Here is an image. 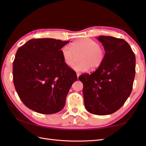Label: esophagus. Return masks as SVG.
<instances>
[{"label":"esophagus","instance_id":"34e87169","mask_svg":"<svg viewBox=\"0 0 146 146\" xmlns=\"http://www.w3.org/2000/svg\"><path fill=\"white\" fill-rule=\"evenodd\" d=\"M80 73H77V78H78V77H79V76H80Z\"/></svg>","mask_w":146,"mask_h":146}]
</instances>
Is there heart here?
I'll return each mask as SVG.
<instances>
[{"label": "heart", "mask_w": 146, "mask_h": 146, "mask_svg": "<svg viewBox=\"0 0 146 146\" xmlns=\"http://www.w3.org/2000/svg\"><path fill=\"white\" fill-rule=\"evenodd\" d=\"M72 48L64 46L61 48V52L64 63L70 67L82 55L81 62L76 64L73 69L78 72H87L91 68L96 69L103 63L105 57L104 50L100 47V44L90 38H83L75 41Z\"/></svg>", "instance_id": "heart-1"}]
</instances>
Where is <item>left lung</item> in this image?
Wrapping results in <instances>:
<instances>
[{
  "instance_id": "1",
  "label": "left lung",
  "mask_w": 146,
  "mask_h": 146,
  "mask_svg": "<svg viewBox=\"0 0 146 146\" xmlns=\"http://www.w3.org/2000/svg\"><path fill=\"white\" fill-rule=\"evenodd\" d=\"M105 54L103 63L95 72L82 74L84 103L88 111L104 116L112 114L130 96L135 76V55L123 39L99 36Z\"/></svg>"
}]
</instances>
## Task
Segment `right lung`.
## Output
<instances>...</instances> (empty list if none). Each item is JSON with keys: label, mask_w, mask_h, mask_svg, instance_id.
I'll return each instance as SVG.
<instances>
[{"label": "right lung", "mask_w": 146, "mask_h": 146, "mask_svg": "<svg viewBox=\"0 0 146 146\" xmlns=\"http://www.w3.org/2000/svg\"><path fill=\"white\" fill-rule=\"evenodd\" d=\"M69 41L33 39L18 48L13 64V82L22 102L39 113L50 114L63 108L76 72L66 65L61 48Z\"/></svg>", "instance_id": "1"}]
</instances>
